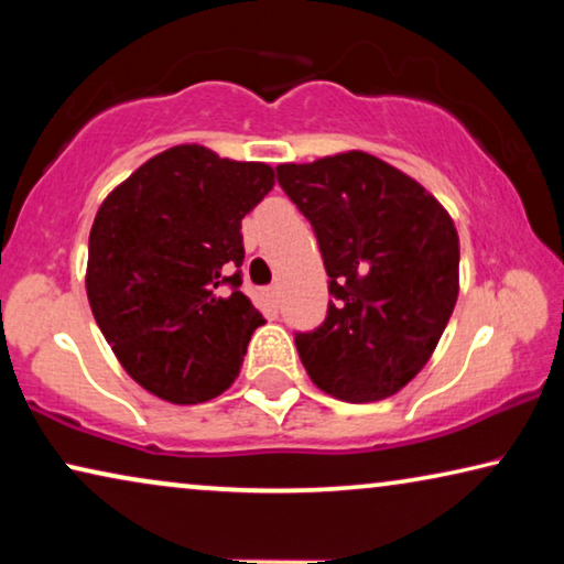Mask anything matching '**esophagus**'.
<instances>
[{"label":"esophagus","instance_id":"esophagus-1","mask_svg":"<svg viewBox=\"0 0 564 564\" xmlns=\"http://www.w3.org/2000/svg\"><path fill=\"white\" fill-rule=\"evenodd\" d=\"M267 297H269V303H272L274 307L280 305V288H276V284H272V288H267Z\"/></svg>","mask_w":564,"mask_h":564}]
</instances>
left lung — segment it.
I'll return each mask as SVG.
<instances>
[{
	"label": "left lung",
	"instance_id": "8db88e82",
	"mask_svg": "<svg viewBox=\"0 0 564 564\" xmlns=\"http://www.w3.org/2000/svg\"><path fill=\"white\" fill-rule=\"evenodd\" d=\"M276 182L311 220L330 276L328 315L295 336L323 392L375 403L434 354L459 295V236L419 182L365 151L280 164Z\"/></svg>",
	"mask_w": 564,
	"mask_h": 564
}]
</instances>
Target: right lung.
Returning a JSON list of instances; mask_svg holds the SVG:
<instances>
[{"label":"right lung","instance_id":"add662e5","mask_svg":"<svg viewBox=\"0 0 564 564\" xmlns=\"http://www.w3.org/2000/svg\"><path fill=\"white\" fill-rule=\"evenodd\" d=\"M274 187V169L197 143L138 166L99 205L87 297L133 380L176 405L205 403L241 372L264 318L241 290V220Z\"/></svg>","mask_w":564,"mask_h":564}]
</instances>
